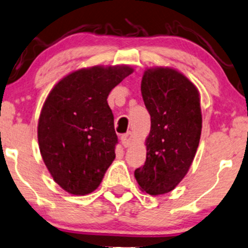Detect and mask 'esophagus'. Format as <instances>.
Segmentation results:
<instances>
[{
    "label": "esophagus",
    "mask_w": 248,
    "mask_h": 248,
    "mask_svg": "<svg viewBox=\"0 0 248 248\" xmlns=\"http://www.w3.org/2000/svg\"><path fill=\"white\" fill-rule=\"evenodd\" d=\"M133 140H134V137H133V134H131V133H127V134L122 135V136H121V143L124 147L130 146L131 144H133Z\"/></svg>",
    "instance_id": "esophagus-1"
}]
</instances>
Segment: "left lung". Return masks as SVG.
Masks as SVG:
<instances>
[{
	"instance_id": "8db88e82",
	"label": "left lung",
	"mask_w": 248,
	"mask_h": 248,
	"mask_svg": "<svg viewBox=\"0 0 248 248\" xmlns=\"http://www.w3.org/2000/svg\"><path fill=\"white\" fill-rule=\"evenodd\" d=\"M140 92L151 129L145 164L134 175L143 192L159 196L177 186L196 155L202 124L200 95L183 73L161 66L146 68Z\"/></svg>"
}]
</instances>
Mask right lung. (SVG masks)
<instances>
[{
  "label": "right lung",
  "mask_w": 248,
  "mask_h": 248,
  "mask_svg": "<svg viewBox=\"0 0 248 248\" xmlns=\"http://www.w3.org/2000/svg\"><path fill=\"white\" fill-rule=\"evenodd\" d=\"M133 72L128 65L80 68L58 81L46 97L37 140L50 175L66 192L92 193L113 162L118 137L108 96Z\"/></svg>",
  "instance_id": "1"
}]
</instances>
